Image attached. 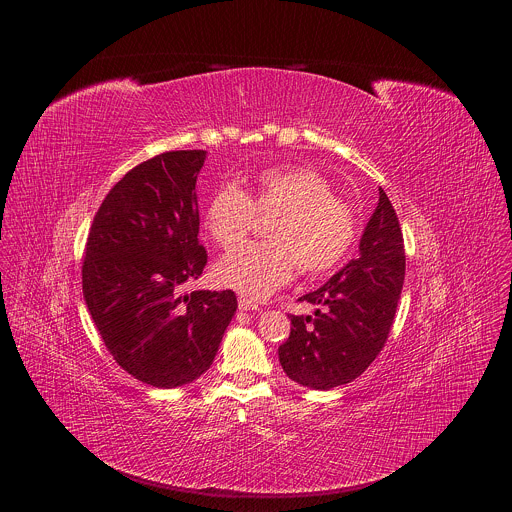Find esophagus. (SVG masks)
I'll list each match as a JSON object with an SVG mask.
<instances>
[{
    "label": "esophagus",
    "instance_id": "esophagus-1",
    "mask_svg": "<svg viewBox=\"0 0 512 512\" xmlns=\"http://www.w3.org/2000/svg\"><path fill=\"white\" fill-rule=\"evenodd\" d=\"M239 310H241V312H257L259 306H257L253 300L241 296V298H239Z\"/></svg>",
    "mask_w": 512,
    "mask_h": 512
}]
</instances>
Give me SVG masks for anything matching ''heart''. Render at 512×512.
Here are the masks:
<instances>
[{
	"label": "heart",
	"instance_id": "1",
	"mask_svg": "<svg viewBox=\"0 0 512 512\" xmlns=\"http://www.w3.org/2000/svg\"><path fill=\"white\" fill-rule=\"evenodd\" d=\"M255 214L273 216L265 243L229 251L214 273L223 285L261 300L281 287L296 267L322 275L344 261L358 237L354 208L334 196L326 176L306 166H279L259 172L247 190L223 184L210 196L204 227L225 249L239 245L253 229Z\"/></svg>",
	"mask_w": 512,
	"mask_h": 512
}]
</instances>
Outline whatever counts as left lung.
Wrapping results in <instances>:
<instances>
[{
	"mask_svg": "<svg viewBox=\"0 0 512 512\" xmlns=\"http://www.w3.org/2000/svg\"><path fill=\"white\" fill-rule=\"evenodd\" d=\"M358 251L320 289L300 298L324 311L318 308L316 318L289 316L291 332L279 346V362L298 385L328 391L354 381L389 338L405 279V245L383 188Z\"/></svg>",
	"mask_w": 512,
	"mask_h": 512,
	"instance_id": "obj_1",
	"label": "left lung"
}]
</instances>
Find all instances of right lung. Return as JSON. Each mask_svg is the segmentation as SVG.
Segmentation results:
<instances>
[{
    "mask_svg": "<svg viewBox=\"0 0 512 512\" xmlns=\"http://www.w3.org/2000/svg\"><path fill=\"white\" fill-rule=\"evenodd\" d=\"M204 160V150H180L129 170L99 206L85 247L83 296L107 350L158 389L204 375L237 312L231 289L178 294L208 259L196 200Z\"/></svg>",
    "mask_w": 512,
    "mask_h": 512,
    "instance_id": "1",
    "label": "right lung"
}]
</instances>
